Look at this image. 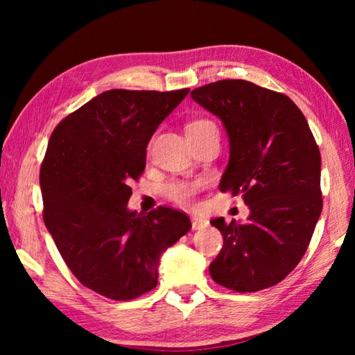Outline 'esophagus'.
Wrapping results in <instances>:
<instances>
[{
	"mask_svg": "<svg viewBox=\"0 0 355 355\" xmlns=\"http://www.w3.org/2000/svg\"><path fill=\"white\" fill-rule=\"evenodd\" d=\"M191 224H192V230H202V228L208 227V220L199 218V216H192Z\"/></svg>",
	"mask_w": 355,
	"mask_h": 355,
	"instance_id": "34e87169",
	"label": "esophagus"
}]
</instances>
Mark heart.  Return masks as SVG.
Returning <instances> with one entry per match:
<instances>
[{
  "mask_svg": "<svg viewBox=\"0 0 355 355\" xmlns=\"http://www.w3.org/2000/svg\"><path fill=\"white\" fill-rule=\"evenodd\" d=\"M216 127V125L208 119H197L186 127V133H192V131H199L203 128ZM200 184L196 182H172L166 186V196L167 199L178 203L182 207H188L194 200V197L199 191Z\"/></svg>",
  "mask_w": 355,
  "mask_h": 355,
  "instance_id": "b5f03b06",
  "label": "heart"
}]
</instances>
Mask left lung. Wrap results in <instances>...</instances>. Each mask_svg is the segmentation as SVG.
Instances as JSON below:
<instances>
[{
    "instance_id": "8db88e82",
    "label": "left lung",
    "mask_w": 355,
    "mask_h": 355,
    "mask_svg": "<svg viewBox=\"0 0 355 355\" xmlns=\"http://www.w3.org/2000/svg\"><path fill=\"white\" fill-rule=\"evenodd\" d=\"M191 97L224 122L230 139L220 191L243 194L250 208L244 224L211 220L224 248L209 274L238 293L277 285L304 257L322 209L313 133L290 97L250 81L209 83Z\"/></svg>"
}]
</instances>
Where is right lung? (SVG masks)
Wrapping results in <instances>:
<instances>
[{"label": "right lung", "instance_id": "right-lung-1", "mask_svg": "<svg viewBox=\"0 0 355 355\" xmlns=\"http://www.w3.org/2000/svg\"><path fill=\"white\" fill-rule=\"evenodd\" d=\"M188 92L112 89L51 133L40 166L44 222L75 277L107 299L152 291L163 252L191 230L178 209L127 208L150 137Z\"/></svg>", "mask_w": 355, "mask_h": 355}]
</instances>
